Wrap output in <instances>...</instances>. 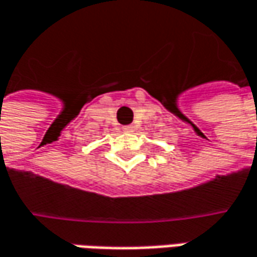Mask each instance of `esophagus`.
Returning a JSON list of instances; mask_svg holds the SVG:
<instances>
[{"mask_svg": "<svg viewBox=\"0 0 257 257\" xmlns=\"http://www.w3.org/2000/svg\"><path fill=\"white\" fill-rule=\"evenodd\" d=\"M122 131L123 132H135V126L134 125H125V126H122Z\"/></svg>", "mask_w": 257, "mask_h": 257, "instance_id": "obj_1", "label": "esophagus"}]
</instances>
